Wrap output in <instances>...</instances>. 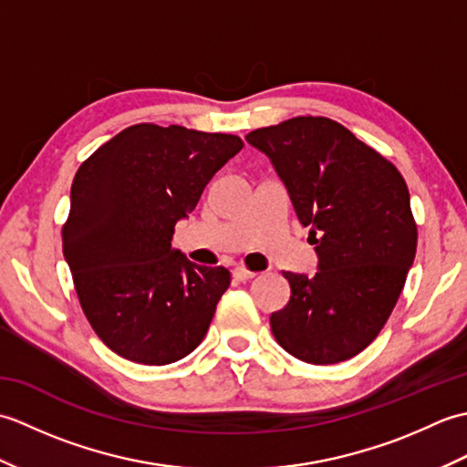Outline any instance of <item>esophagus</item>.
I'll use <instances>...</instances> for the list:
<instances>
[{
    "instance_id": "34e87169",
    "label": "esophagus",
    "mask_w": 467,
    "mask_h": 467,
    "mask_svg": "<svg viewBox=\"0 0 467 467\" xmlns=\"http://www.w3.org/2000/svg\"><path fill=\"white\" fill-rule=\"evenodd\" d=\"M233 276H234L236 281H251V279H254L256 273H254V271H249V269H244V266H234V269H233Z\"/></svg>"
}]
</instances>
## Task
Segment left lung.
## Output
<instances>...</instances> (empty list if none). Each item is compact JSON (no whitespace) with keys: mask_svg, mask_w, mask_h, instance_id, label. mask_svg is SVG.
Segmentation results:
<instances>
[{"mask_svg":"<svg viewBox=\"0 0 467 467\" xmlns=\"http://www.w3.org/2000/svg\"><path fill=\"white\" fill-rule=\"evenodd\" d=\"M246 142L271 161L317 253L315 275L283 273L291 299L271 315L275 339L313 365L351 359L389 319L415 259L408 184L329 118H291Z\"/></svg>","mask_w":467,"mask_h":467,"instance_id":"8db88e82","label":"left lung"}]
</instances>
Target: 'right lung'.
<instances>
[{
	"instance_id": "obj_1",
	"label": "right lung",
	"mask_w": 467,
	"mask_h": 467,
	"mask_svg": "<svg viewBox=\"0 0 467 467\" xmlns=\"http://www.w3.org/2000/svg\"><path fill=\"white\" fill-rule=\"evenodd\" d=\"M241 148L233 134L136 124L78 168L64 259L92 329L124 359L168 365L204 339L231 273L188 261L174 224Z\"/></svg>"
}]
</instances>
